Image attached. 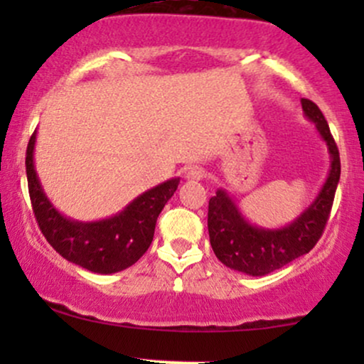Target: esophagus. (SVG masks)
Listing matches in <instances>:
<instances>
[{"label": "esophagus", "instance_id": "obj_1", "mask_svg": "<svg viewBox=\"0 0 364 364\" xmlns=\"http://www.w3.org/2000/svg\"><path fill=\"white\" fill-rule=\"evenodd\" d=\"M186 178L191 179V181H200V179L205 178V171H203L202 168H198V166H195V168L188 169Z\"/></svg>", "mask_w": 364, "mask_h": 364}]
</instances>
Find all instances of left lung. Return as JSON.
Wrapping results in <instances>:
<instances>
[{"label":"left lung","mask_w":364,"mask_h":364,"mask_svg":"<svg viewBox=\"0 0 364 364\" xmlns=\"http://www.w3.org/2000/svg\"><path fill=\"white\" fill-rule=\"evenodd\" d=\"M301 106L304 116L315 123L330 154L328 176L310 205L291 224L269 229L250 223L223 188L208 200L207 224L212 250L225 267L237 272L260 277L303 257L320 240L328 220L341 178L339 150L318 106L310 99H301Z\"/></svg>","instance_id":"1"}]
</instances>
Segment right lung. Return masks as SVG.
<instances>
[{
    "label": "right lung",
    "mask_w": 364,
    "mask_h": 364,
    "mask_svg": "<svg viewBox=\"0 0 364 364\" xmlns=\"http://www.w3.org/2000/svg\"><path fill=\"white\" fill-rule=\"evenodd\" d=\"M37 132L31 136L25 156L28 193L41 231L49 245L68 262L95 274H114L128 269L149 250L157 217L174 191L179 178L150 188L107 219L82 223L63 215L49 202L34 164Z\"/></svg>",
    "instance_id": "add662e5"
}]
</instances>
